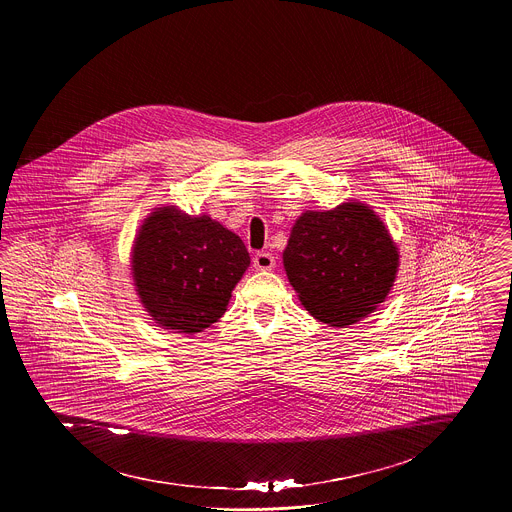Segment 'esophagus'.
<instances>
[{"mask_svg": "<svg viewBox=\"0 0 512 512\" xmlns=\"http://www.w3.org/2000/svg\"><path fill=\"white\" fill-rule=\"evenodd\" d=\"M276 266V258L270 252H258L254 256V268L256 270H272Z\"/></svg>", "mask_w": 512, "mask_h": 512, "instance_id": "1", "label": "esophagus"}]
</instances>
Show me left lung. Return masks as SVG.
I'll list each match as a JSON object with an SVG mask.
<instances>
[{"label":"left lung","mask_w":512,"mask_h":512,"mask_svg":"<svg viewBox=\"0 0 512 512\" xmlns=\"http://www.w3.org/2000/svg\"><path fill=\"white\" fill-rule=\"evenodd\" d=\"M284 266L303 307L331 327L361 321L390 292L398 248L361 203L307 211L293 224Z\"/></svg>","instance_id":"obj_1"}]
</instances>
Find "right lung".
Here are the masks:
<instances>
[{
    "label": "right lung",
    "instance_id": "obj_1",
    "mask_svg": "<svg viewBox=\"0 0 512 512\" xmlns=\"http://www.w3.org/2000/svg\"><path fill=\"white\" fill-rule=\"evenodd\" d=\"M250 256L234 232L203 215L163 207L146 219L132 270L147 313L165 329L201 333L226 311Z\"/></svg>",
    "mask_w": 512,
    "mask_h": 512
}]
</instances>
